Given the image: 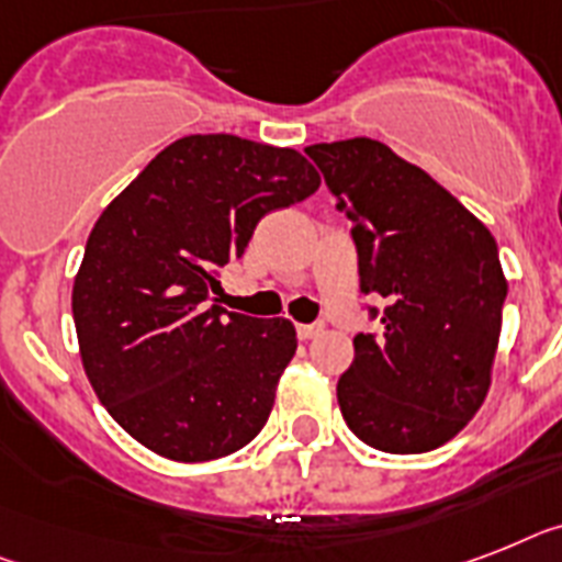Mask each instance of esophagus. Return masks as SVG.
Here are the masks:
<instances>
[{
    "mask_svg": "<svg viewBox=\"0 0 562 562\" xmlns=\"http://www.w3.org/2000/svg\"><path fill=\"white\" fill-rule=\"evenodd\" d=\"M295 330H299V338H304V341H307V338L322 336V333H324V322H315V324H299V327H295Z\"/></svg>",
    "mask_w": 562,
    "mask_h": 562,
    "instance_id": "1",
    "label": "esophagus"
}]
</instances>
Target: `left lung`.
I'll use <instances>...</instances> for the list:
<instances>
[{
    "instance_id": "1",
    "label": "left lung",
    "mask_w": 562,
    "mask_h": 562,
    "mask_svg": "<svg viewBox=\"0 0 562 562\" xmlns=\"http://www.w3.org/2000/svg\"><path fill=\"white\" fill-rule=\"evenodd\" d=\"M350 221L361 295L382 333L353 338L336 387L347 428L384 453H425L474 419L508 295L497 240L428 171L370 137L304 148Z\"/></svg>"
}]
</instances>
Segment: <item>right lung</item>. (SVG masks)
Returning <instances> with one entry per match:
<instances>
[{
    "mask_svg": "<svg viewBox=\"0 0 562 562\" xmlns=\"http://www.w3.org/2000/svg\"><path fill=\"white\" fill-rule=\"evenodd\" d=\"M318 183L295 148L192 134L105 206L74 281V324L97 398L148 451L206 462L261 434L295 327L226 313L215 292L258 221Z\"/></svg>",
    "mask_w": 562,
    "mask_h": 562,
    "instance_id": "add662e5",
    "label": "right lung"
}]
</instances>
